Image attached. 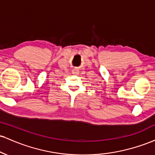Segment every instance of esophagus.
Here are the masks:
<instances>
[{
  "label": "esophagus",
  "mask_w": 155,
  "mask_h": 155,
  "mask_svg": "<svg viewBox=\"0 0 155 155\" xmlns=\"http://www.w3.org/2000/svg\"><path fill=\"white\" fill-rule=\"evenodd\" d=\"M72 74H74V75H76V74H79V71H76V70H73Z\"/></svg>",
  "instance_id": "1"
}]
</instances>
